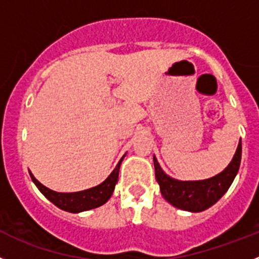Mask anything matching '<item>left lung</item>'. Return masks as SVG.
<instances>
[{"mask_svg": "<svg viewBox=\"0 0 259 259\" xmlns=\"http://www.w3.org/2000/svg\"><path fill=\"white\" fill-rule=\"evenodd\" d=\"M241 159V141L230 165L221 174L207 180L179 181L166 175L153 157L156 180L163 198L172 206L190 212H200L213 206L228 192L239 171Z\"/></svg>", "mask_w": 259, "mask_h": 259, "instance_id": "8db88e82", "label": "left lung"}]
</instances>
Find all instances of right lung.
<instances>
[{"label":"right lung","mask_w":259,"mask_h":259,"mask_svg":"<svg viewBox=\"0 0 259 259\" xmlns=\"http://www.w3.org/2000/svg\"><path fill=\"white\" fill-rule=\"evenodd\" d=\"M122 158L118 161L117 166L115 170L111 172V175L103 181L102 184L97 185V187L91 188V189L83 190V192L76 193H57L53 190L48 189L45 185H42L34 176L31 175L30 178L33 180L38 189L40 190L43 195L47 198L48 200L57 206L59 208L64 209V211L72 212V213H78V212L88 211V209L97 208V207L102 206L110 199L112 195L115 185L118 180V170H120V165H121Z\"/></svg>","instance_id":"add662e5"}]
</instances>
